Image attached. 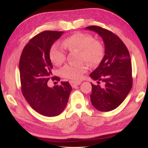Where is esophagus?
I'll list each match as a JSON object with an SVG mask.
<instances>
[{"label": "esophagus", "instance_id": "obj_1", "mask_svg": "<svg viewBox=\"0 0 148 148\" xmlns=\"http://www.w3.org/2000/svg\"><path fill=\"white\" fill-rule=\"evenodd\" d=\"M69 83L71 84V86L73 88H75L76 86H78V85L81 84V82H77V81H70Z\"/></svg>", "mask_w": 148, "mask_h": 148}]
</instances>
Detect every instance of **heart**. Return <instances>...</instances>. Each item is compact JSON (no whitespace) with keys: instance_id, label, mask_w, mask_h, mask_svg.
I'll use <instances>...</instances> for the list:
<instances>
[{"instance_id":"b5f03b06","label":"heart","mask_w":148,"mask_h":148,"mask_svg":"<svg viewBox=\"0 0 148 148\" xmlns=\"http://www.w3.org/2000/svg\"><path fill=\"white\" fill-rule=\"evenodd\" d=\"M62 45L68 50L79 51L81 60L85 61L90 66L99 64L105 54V47L101 41L94 40L90 34L77 32L68 36L64 40ZM51 61L56 65H60L66 60V53L63 47L58 43L52 45L49 51ZM88 71V66L82 64L79 66L66 65L60 70L61 75L64 78L79 81Z\"/></svg>"}]
</instances>
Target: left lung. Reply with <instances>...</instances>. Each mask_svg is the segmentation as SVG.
Listing matches in <instances>:
<instances>
[{
  "mask_svg": "<svg viewBox=\"0 0 148 148\" xmlns=\"http://www.w3.org/2000/svg\"><path fill=\"white\" fill-rule=\"evenodd\" d=\"M86 28L97 32L105 43L104 58L90 75L97 81V84L91 83L90 99L96 109L108 112L117 108L131 90L133 76L129 52L121 39L111 31L94 25Z\"/></svg>",
  "mask_w": 148,
  "mask_h": 148,
  "instance_id": "left-lung-1",
  "label": "left lung"
}]
</instances>
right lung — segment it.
Listing matches in <instances>:
<instances>
[{
  "label": "right lung",
  "instance_id": "right-lung-1",
  "mask_svg": "<svg viewBox=\"0 0 148 148\" xmlns=\"http://www.w3.org/2000/svg\"><path fill=\"white\" fill-rule=\"evenodd\" d=\"M62 33V31L45 30L36 35L25 46L19 60L23 96L34 110L48 117L63 112L72 90L67 81H62L53 88L47 86L51 79L53 81H60L58 77H51L53 65L49 51Z\"/></svg>",
  "mask_w": 148,
  "mask_h": 148
}]
</instances>
